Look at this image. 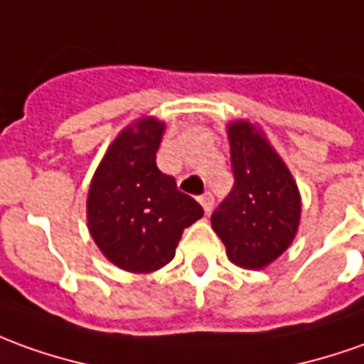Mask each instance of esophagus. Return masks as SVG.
<instances>
[{
  "label": "esophagus",
  "mask_w": 364,
  "mask_h": 364,
  "mask_svg": "<svg viewBox=\"0 0 364 364\" xmlns=\"http://www.w3.org/2000/svg\"><path fill=\"white\" fill-rule=\"evenodd\" d=\"M200 204H202V208H204V212L210 214V212H212V208H214V198H212V194H210V192L202 194V196H200Z\"/></svg>",
  "instance_id": "esophagus-1"
}]
</instances>
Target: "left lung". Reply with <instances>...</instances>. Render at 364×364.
Here are the masks:
<instances>
[{
	"label": "left lung",
	"instance_id": "left-lung-1",
	"mask_svg": "<svg viewBox=\"0 0 364 364\" xmlns=\"http://www.w3.org/2000/svg\"><path fill=\"white\" fill-rule=\"evenodd\" d=\"M234 188L212 214V228L230 259L245 269H262L295 237L301 198L291 172L262 132L237 120L228 127Z\"/></svg>",
	"mask_w": 364,
	"mask_h": 364
}]
</instances>
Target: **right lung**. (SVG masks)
I'll return each instance as SVG.
<instances>
[{
	"label": "right lung",
	"mask_w": 364,
	"mask_h": 364,
	"mask_svg": "<svg viewBox=\"0 0 364 364\" xmlns=\"http://www.w3.org/2000/svg\"><path fill=\"white\" fill-rule=\"evenodd\" d=\"M164 122L139 120L110 144L92 176L87 218L107 259L132 273L156 272L172 262L184 228L204 215L174 176L160 172L156 150Z\"/></svg>",
	"instance_id": "add662e5"
}]
</instances>
